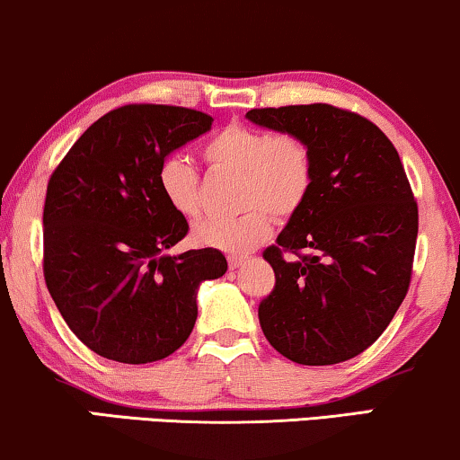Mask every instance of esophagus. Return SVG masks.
Instances as JSON below:
<instances>
[{
  "instance_id": "esophagus-1",
  "label": "esophagus",
  "mask_w": 460,
  "mask_h": 460,
  "mask_svg": "<svg viewBox=\"0 0 460 460\" xmlns=\"http://www.w3.org/2000/svg\"><path fill=\"white\" fill-rule=\"evenodd\" d=\"M244 261H247V257H243V255H230V257H228V266H230V270L241 268Z\"/></svg>"
}]
</instances>
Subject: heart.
Returning <instances> with one entry per match:
<instances>
[{
	"mask_svg": "<svg viewBox=\"0 0 460 460\" xmlns=\"http://www.w3.org/2000/svg\"><path fill=\"white\" fill-rule=\"evenodd\" d=\"M203 159L216 173L241 178L234 219H205L192 232L194 243L224 253L244 255L266 243L274 217L288 219L310 199L316 161L310 142L293 131H268L230 123L203 144ZM156 184L165 203L181 217H197L203 207L199 172L184 156L172 155L159 165Z\"/></svg>",
	"mask_w": 460,
	"mask_h": 460,
	"instance_id": "obj_1",
	"label": "heart"
}]
</instances>
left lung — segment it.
Segmentation results:
<instances>
[{"instance_id":"obj_1","label":"left lung","mask_w":460,"mask_h":460,"mask_svg":"<svg viewBox=\"0 0 460 460\" xmlns=\"http://www.w3.org/2000/svg\"><path fill=\"white\" fill-rule=\"evenodd\" d=\"M247 119L305 137L316 161L310 199L263 251L276 274L260 304L263 335L305 367L349 360L381 337L411 285L419 209L398 150L373 121L331 104Z\"/></svg>"}]
</instances>
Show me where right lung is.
I'll return each mask as SVG.
<instances>
[{
	"label": "right lung",
	"instance_id": "add662e5",
	"mask_svg": "<svg viewBox=\"0 0 460 460\" xmlns=\"http://www.w3.org/2000/svg\"><path fill=\"white\" fill-rule=\"evenodd\" d=\"M200 111L128 104L100 117L48 181L43 276L81 343L123 364L156 362L197 323L203 280L226 274L217 249L165 255L188 222L156 184L169 153L211 129Z\"/></svg>",
	"mask_w": 460,
	"mask_h": 460
}]
</instances>
